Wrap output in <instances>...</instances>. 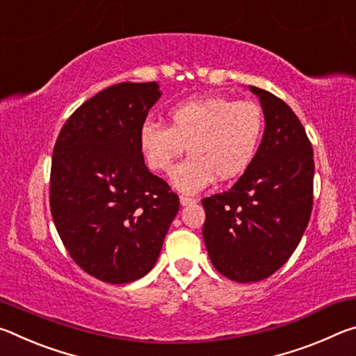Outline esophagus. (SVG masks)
<instances>
[{"label":"esophagus","mask_w":356,"mask_h":356,"mask_svg":"<svg viewBox=\"0 0 356 356\" xmlns=\"http://www.w3.org/2000/svg\"><path fill=\"white\" fill-rule=\"evenodd\" d=\"M179 200H180V204H182V206H188V204H193V202H195V200H193V197H188V196H180L179 197Z\"/></svg>","instance_id":"1"}]
</instances>
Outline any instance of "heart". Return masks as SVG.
I'll return each instance as SVG.
<instances>
[{
    "label": "heart",
    "mask_w": 356,
    "mask_h": 356,
    "mask_svg": "<svg viewBox=\"0 0 356 356\" xmlns=\"http://www.w3.org/2000/svg\"><path fill=\"white\" fill-rule=\"evenodd\" d=\"M168 119V127L146 120L138 141L147 166L156 172L170 171L186 147L190 156L171 172V184L186 195L204 190L215 177L238 179L261 152L265 118L254 102L196 97L174 105Z\"/></svg>",
    "instance_id": "heart-1"
}]
</instances>
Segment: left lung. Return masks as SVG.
Listing matches in <instances>:
<instances>
[{
	"label": "left lung",
	"mask_w": 356,
	"mask_h": 356,
	"mask_svg": "<svg viewBox=\"0 0 356 356\" xmlns=\"http://www.w3.org/2000/svg\"><path fill=\"white\" fill-rule=\"evenodd\" d=\"M250 91L265 118L261 152L231 190L202 200L210 261L237 282L268 278L292 256L309 222L314 182L312 146L297 114L272 92Z\"/></svg>",
	"instance_id": "obj_1"
}]
</instances>
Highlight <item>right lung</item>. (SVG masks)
I'll return each instance as SVG.
<instances>
[{"label": "right lung", "mask_w": 356, "mask_h": 356, "mask_svg": "<svg viewBox=\"0 0 356 356\" xmlns=\"http://www.w3.org/2000/svg\"><path fill=\"white\" fill-rule=\"evenodd\" d=\"M160 95L155 81L106 88L65 120L53 149L59 237L78 267L110 284L152 270L179 212V196L147 170L138 141Z\"/></svg>", "instance_id": "1"}]
</instances>
